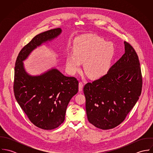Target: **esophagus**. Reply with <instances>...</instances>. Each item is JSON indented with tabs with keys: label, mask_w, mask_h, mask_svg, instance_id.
I'll return each instance as SVG.
<instances>
[{
	"label": "esophagus",
	"mask_w": 153,
	"mask_h": 153,
	"mask_svg": "<svg viewBox=\"0 0 153 153\" xmlns=\"http://www.w3.org/2000/svg\"><path fill=\"white\" fill-rule=\"evenodd\" d=\"M83 87H84V84H83V82H80L79 83V91L80 92L82 91Z\"/></svg>",
	"instance_id": "34e87169"
}]
</instances>
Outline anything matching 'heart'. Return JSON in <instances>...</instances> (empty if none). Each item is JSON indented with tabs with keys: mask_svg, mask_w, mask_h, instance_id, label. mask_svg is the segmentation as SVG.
I'll use <instances>...</instances> for the list:
<instances>
[{
	"mask_svg": "<svg viewBox=\"0 0 153 153\" xmlns=\"http://www.w3.org/2000/svg\"><path fill=\"white\" fill-rule=\"evenodd\" d=\"M115 53L112 44L95 35L80 38L74 45V53L68 54L66 65L71 74H74L84 62V69L90 77L97 79L109 71Z\"/></svg>",
	"mask_w": 153,
	"mask_h": 153,
	"instance_id": "heart-1",
	"label": "heart"
}]
</instances>
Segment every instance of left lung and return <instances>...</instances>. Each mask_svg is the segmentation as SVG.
Wrapping results in <instances>:
<instances>
[{
  "label": "left lung",
  "mask_w": 153,
  "mask_h": 153,
  "mask_svg": "<svg viewBox=\"0 0 153 153\" xmlns=\"http://www.w3.org/2000/svg\"><path fill=\"white\" fill-rule=\"evenodd\" d=\"M125 53L107 74L84 87L89 122L97 128L109 130L120 125L139 99L142 75L138 55L124 42Z\"/></svg>",
  "instance_id": "obj_1"
}]
</instances>
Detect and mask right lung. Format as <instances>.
Wrapping results in <instances>:
<instances>
[{"label": "right lung", "mask_w": 153, "mask_h": 153, "mask_svg": "<svg viewBox=\"0 0 153 153\" xmlns=\"http://www.w3.org/2000/svg\"><path fill=\"white\" fill-rule=\"evenodd\" d=\"M61 32L59 27L35 36L20 51L15 67L13 91L18 103L35 126L47 130L58 127L64 121L67 106L78 91V81L55 68L39 75H30L23 62L35 49Z\"/></svg>", "instance_id": "right-lung-1"}]
</instances>
